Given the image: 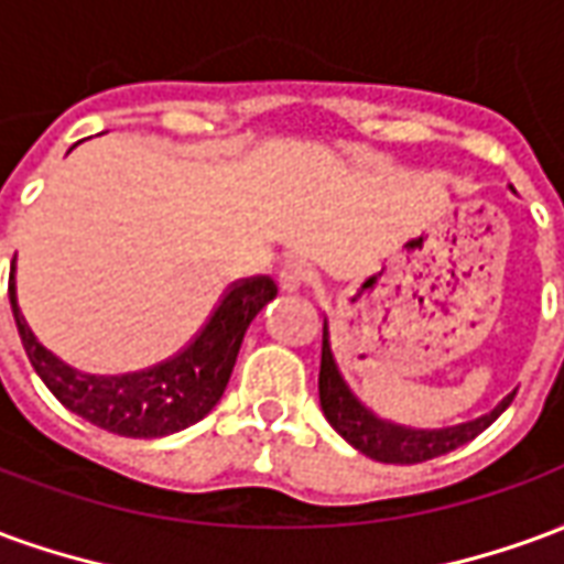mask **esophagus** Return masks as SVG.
<instances>
[{
    "label": "esophagus",
    "mask_w": 564,
    "mask_h": 564,
    "mask_svg": "<svg viewBox=\"0 0 564 564\" xmlns=\"http://www.w3.org/2000/svg\"><path fill=\"white\" fill-rule=\"evenodd\" d=\"M278 281H281V290L293 293L299 286H305V283L314 281V271L307 269L305 262H286V265L278 271Z\"/></svg>",
    "instance_id": "obj_1"
}]
</instances>
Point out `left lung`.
<instances>
[{"mask_svg":"<svg viewBox=\"0 0 564 564\" xmlns=\"http://www.w3.org/2000/svg\"><path fill=\"white\" fill-rule=\"evenodd\" d=\"M517 392H510L508 399H501L496 411H489L480 420L453 425V429H404V425L383 423L368 411L366 404H359L350 387L344 383L338 362L332 356L329 326L323 323V356H319V408L332 423V429L354 444L359 453H366L371 459L387 462V465H416L429 462L435 456H444L449 449L468 444L471 437L484 432L486 425H492L501 416V411L513 402Z\"/></svg>","mask_w":564,"mask_h":564,"instance_id":"obj_1","label":"left lung"}]
</instances>
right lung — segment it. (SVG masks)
<instances>
[{
  "mask_svg": "<svg viewBox=\"0 0 564 564\" xmlns=\"http://www.w3.org/2000/svg\"><path fill=\"white\" fill-rule=\"evenodd\" d=\"M274 295H278V283L265 274L235 281L223 293L220 305L214 307L208 323L181 354L144 371L96 378V375H80L66 362H59L51 350H44L20 314L14 271L8 281V299H11L20 341L44 387L72 414L123 437L172 435L208 414L220 402L229 383L250 319Z\"/></svg>",
  "mask_w": 564,
  "mask_h": 564,
  "instance_id": "1",
  "label": "right lung"
}]
</instances>
